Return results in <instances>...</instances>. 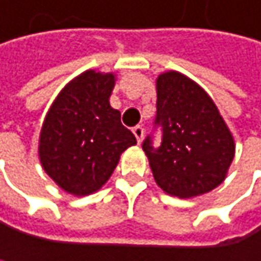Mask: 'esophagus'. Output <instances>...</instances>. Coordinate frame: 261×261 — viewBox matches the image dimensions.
Returning <instances> with one entry per match:
<instances>
[{"mask_svg": "<svg viewBox=\"0 0 261 261\" xmlns=\"http://www.w3.org/2000/svg\"><path fill=\"white\" fill-rule=\"evenodd\" d=\"M133 133H135V136H136L138 142L141 144V142H142V139H144V128H142L141 125H138V126H135V128H133Z\"/></svg>", "mask_w": 261, "mask_h": 261, "instance_id": "34e87169", "label": "esophagus"}]
</instances>
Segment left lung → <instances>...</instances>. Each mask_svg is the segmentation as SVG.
I'll use <instances>...</instances> for the list:
<instances>
[{
  "instance_id": "8db88e82",
  "label": "left lung",
  "mask_w": 261,
  "mask_h": 261,
  "mask_svg": "<svg viewBox=\"0 0 261 261\" xmlns=\"http://www.w3.org/2000/svg\"><path fill=\"white\" fill-rule=\"evenodd\" d=\"M154 129L142 142L156 184L172 196L193 198L220 186L233 159L235 145L214 100L199 85L170 71L156 82Z\"/></svg>"
}]
</instances>
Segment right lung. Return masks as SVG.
<instances>
[{"mask_svg":"<svg viewBox=\"0 0 261 261\" xmlns=\"http://www.w3.org/2000/svg\"><path fill=\"white\" fill-rule=\"evenodd\" d=\"M114 75L86 71L52 103L40 135L44 172L68 193L85 196L111 176L120 154L136 144L135 135L110 105Z\"/></svg>","mask_w":261,"mask_h":261,"instance_id":"right-lung-1","label":"right lung"}]
</instances>
